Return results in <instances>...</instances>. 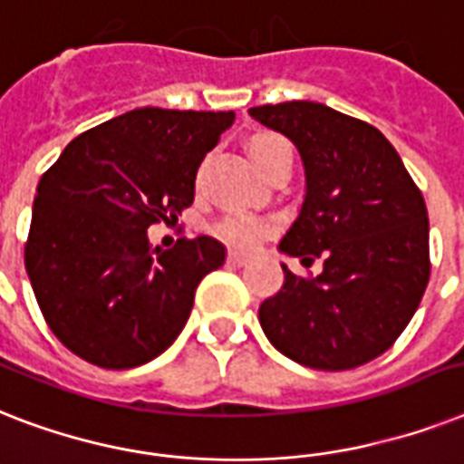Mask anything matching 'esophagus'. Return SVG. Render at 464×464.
Segmentation results:
<instances>
[{"instance_id":"34e87169","label":"esophagus","mask_w":464,"mask_h":464,"mask_svg":"<svg viewBox=\"0 0 464 464\" xmlns=\"http://www.w3.org/2000/svg\"><path fill=\"white\" fill-rule=\"evenodd\" d=\"M227 263L229 266H244V263H249V256L242 254V251H229Z\"/></svg>"}]
</instances>
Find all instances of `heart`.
Listing matches in <instances>:
<instances>
[{
  "label": "heart",
  "mask_w": 464,
  "mask_h": 464,
  "mask_svg": "<svg viewBox=\"0 0 464 464\" xmlns=\"http://www.w3.org/2000/svg\"><path fill=\"white\" fill-rule=\"evenodd\" d=\"M283 146L285 140L273 136V133H256L254 139L246 143V150H249L256 169H261L263 162L268 160L270 155ZM270 229H273V220H268V218H258V215L251 213H237L222 218L215 225V235L220 237L222 242H227L229 246H235V249H254L256 244L261 242Z\"/></svg>",
  "instance_id": "obj_1"
}]
</instances>
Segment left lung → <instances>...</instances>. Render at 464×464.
I'll use <instances>...</instances> for the list:
<instances>
[{
	"instance_id": "left-lung-1",
	"label": "left lung",
	"mask_w": 464,
	"mask_h": 464,
	"mask_svg": "<svg viewBox=\"0 0 464 464\" xmlns=\"http://www.w3.org/2000/svg\"><path fill=\"white\" fill-rule=\"evenodd\" d=\"M302 155V208L280 254L318 276H295L258 306L277 352L324 372L372 362L405 331L429 283V218L421 191L391 140L372 124L309 100L251 107Z\"/></svg>"
}]
</instances>
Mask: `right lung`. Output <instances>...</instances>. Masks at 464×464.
<instances>
[{
  "instance_id": "add662e5",
  "label": "right lung",
  "mask_w": 464,
  "mask_h": 464,
  "mask_svg": "<svg viewBox=\"0 0 464 464\" xmlns=\"http://www.w3.org/2000/svg\"><path fill=\"white\" fill-rule=\"evenodd\" d=\"M235 112L140 107L81 133L43 174L25 270L50 331L102 369L177 340L196 287L225 263L213 237L150 249L148 227L194 203L196 172Z\"/></svg>"
}]
</instances>
